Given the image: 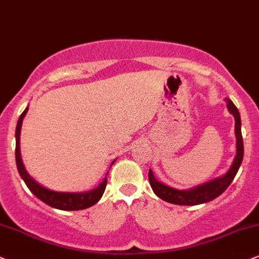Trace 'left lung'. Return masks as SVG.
<instances>
[{"instance_id": "8db88e82", "label": "left lung", "mask_w": 259, "mask_h": 259, "mask_svg": "<svg viewBox=\"0 0 259 259\" xmlns=\"http://www.w3.org/2000/svg\"><path fill=\"white\" fill-rule=\"evenodd\" d=\"M226 103H227V109L230 112L233 114L235 120V139H237V154L233 160V163L222 177L212 179L210 182L204 183L198 186H195L192 189L188 190H178L171 186L163 184V183L156 181V178L153 175L152 169H149L148 178L150 186H152L154 194L158 196L159 198L163 201L172 203V204L178 205H197L202 203L210 202L212 199L219 197L222 192L225 191L231 183L233 182L235 175H237L239 167H240L241 162L244 158V143H243V135H241V119L240 113L234 105L233 101L228 98H226Z\"/></svg>"}]
</instances>
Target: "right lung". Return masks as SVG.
Returning a JSON list of instances; mask_svg holds the SVG:
<instances>
[{"mask_svg":"<svg viewBox=\"0 0 259 259\" xmlns=\"http://www.w3.org/2000/svg\"><path fill=\"white\" fill-rule=\"evenodd\" d=\"M28 111V106L26 107L24 112L21 113V116L19 117L18 124H16V130H15V160H16V167H18L19 175L22 178V181L25 182V184L27 185V188L31 190V192L35 197H38L41 202H44L45 204L50 205L52 208L60 209V210H82V209L90 208L92 205L96 204L97 202H99V199L103 196L104 191H105L106 184H107V178H104V181L100 183L99 186L90 191L84 192H60V191H54V190L47 189L45 186L39 184L38 182H35L31 176L28 175V172L26 171L24 162L21 159V153H20V134H21V126H22V119L25 118L26 113ZM116 162V160H113L111 166ZM109 175V172L106 173Z\"/></svg>","mask_w":259,"mask_h":259,"instance_id":"right-lung-1","label":"right lung"}]
</instances>
